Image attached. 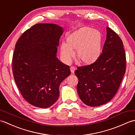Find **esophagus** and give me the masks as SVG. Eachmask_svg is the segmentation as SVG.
Segmentation results:
<instances>
[{"label": "esophagus", "instance_id": "1", "mask_svg": "<svg viewBox=\"0 0 135 135\" xmlns=\"http://www.w3.org/2000/svg\"><path fill=\"white\" fill-rule=\"evenodd\" d=\"M70 70H71V74H74V72H75V68L74 67H71V68H70Z\"/></svg>", "mask_w": 135, "mask_h": 135}]
</instances>
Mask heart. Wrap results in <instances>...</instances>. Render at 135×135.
Returning a JSON list of instances; mask_svg holds the SVG:
<instances>
[{"label":"heart","mask_w":135,"mask_h":135,"mask_svg":"<svg viewBox=\"0 0 135 135\" xmlns=\"http://www.w3.org/2000/svg\"><path fill=\"white\" fill-rule=\"evenodd\" d=\"M67 43L60 45L63 61L68 63L75 51L76 59L82 64L89 65L97 61L102 51L103 36L98 30L89 27H82L67 37Z\"/></svg>","instance_id":"b5f03b06"}]
</instances>
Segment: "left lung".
<instances>
[{"instance_id": "8db88e82", "label": "left lung", "mask_w": 135, "mask_h": 135, "mask_svg": "<svg viewBox=\"0 0 135 135\" xmlns=\"http://www.w3.org/2000/svg\"><path fill=\"white\" fill-rule=\"evenodd\" d=\"M102 52L94 64L79 67L75 71L78 95L83 103L91 107L104 104L113 98L126 70L123 42L108 27Z\"/></svg>"}]
</instances>
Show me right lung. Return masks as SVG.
<instances>
[{"label":"right lung","mask_w":135,"mask_h":135,"mask_svg":"<svg viewBox=\"0 0 135 135\" xmlns=\"http://www.w3.org/2000/svg\"><path fill=\"white\" fill-rule=\"evenodd\" d=\"M63 28L55 24H37L22 34L13 56L14 81L22 96L37 107H50L58 99L61 83L70 67L56 57Z\"/></svg>","instance_id":"right-lung-1"}]
</instances>
